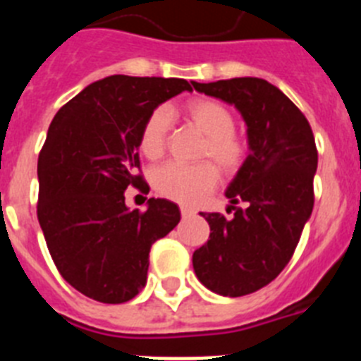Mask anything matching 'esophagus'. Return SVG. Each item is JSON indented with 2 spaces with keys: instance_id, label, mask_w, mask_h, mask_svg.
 <instances>
[{
  "instance_id": "34e87169",
  "label": "esophagus",
  "mask_w": 361,
  "mask_h": 361,
  "mask_svg": "<svg viewBox=\"0 0 361 361\" xmlns=\"http://www.w3.org/2000/svg\"><path fill=\"white\" fill-rule=\"evenodd\" d=\"M193 209H190V208H186V206H183V208H180V215H183V219H188V216H191L193 215Z\"/></svg>"
}]
</instances>
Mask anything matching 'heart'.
Masks as SVG:
<instances>
[{
    "instance_id": "1",
    "label": "heart",
    "mask_w": 361,
    "mask_h": 361,
    "mask_svg": "<svg viewBox=\"0 0 361 361\" xmlns=\"http://www.w3.org/2000/svg\"><path fill=\"white\" fill-rule=\"evenodd\" d=\"M184 119L206 135L200 146V159H209L222 173L233 175L247 157V145L235 132V117L224 104L213 99H193L184 106ZM171 133V116L166 108H155L146 117L139 135L142 155L152 161L164 155ZM216 168L212 162L183 164L168 162L153 173V188L171 200L199 204L216 186Z\"/></svg>"
}]
</instances>
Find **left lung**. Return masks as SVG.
I'll list each match as a JSON object with an SVG mask.
<instances>
[{
	"instance_id": "left-lung-1",
	"label": "left lung",
	"mask_w": 361,
	"mask_h": 361,
	"mask_svg": "<svg viewBox=\"0 0 361 361\" xmlns=\"http://www.w3.org/2000/svg\"><path fill=\"white\" fill-rule=\"evenodd\" d=\"M240 111L250 155L226 190L231 219L200 213L209 240L193 253L204 288L222 296L262 289L288 266L312 213L318 152L307 119L275 85L258 78L191 82Z\"/></svg>"
}]
</instances>
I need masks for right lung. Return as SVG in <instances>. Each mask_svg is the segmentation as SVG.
I'll list each match as a JSON object with an SVG mask.
<instances>
[{
    "label": "right lung",
    "mask_w": 361,
    "mask_h": 361,
    "mask_svg": "<svg viewBox=\"0 0 361 361\" xmlns=\"http://www.w3.org/2000/svg\"><path fill=\"white\" fill-rule=\"evenodd\" d=\"M186 79L110 75L57 111L37 159V220L63 279L85 296L123 304L146 286L149 250L180 220L178 206L149 199L146 212L124 204L137 170L146 117Z\"/></svg>",
    "instance_id": "add662e5"
}]
</instances>
